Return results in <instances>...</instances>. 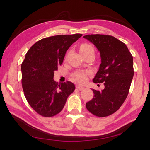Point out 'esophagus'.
Listing matches in <instances>:
<instances>
[{"label": "esophagus", "mask_w": 150, "mask_h": 150, "mask_svg": "<svg viewBox=\"0 0 150 150\" xmlns=\"http://www.w3.org/2000/svg\"><path fill=\"white\" fill-rule=\"evenodd\" d=\"M76 88H77L79 90H82L84 89V87L81 86H80V85H77V86H76Z\"/></svg>", "instance_id": "esophagus-1"}]
</instances>
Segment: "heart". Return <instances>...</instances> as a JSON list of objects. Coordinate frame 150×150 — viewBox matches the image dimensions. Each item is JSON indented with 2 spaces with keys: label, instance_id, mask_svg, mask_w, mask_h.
I'll return each instance as SVG.
<instances>
[{
  "label": "heart",
  "instance_id": "1",
  "mask_svg": "<svg viewBox=\"0 0 150 150\" xmlns=\"http://www.w3.org/2000/svg\"><path fill=\"white\" fill-rule=\"evenodd\" d=\"M89 50L93 51V47H92L91 45H90V44H82V45L81 46L80 52H86V51H89ZM90 75H91V73L90 71H77L73 73L71 75V78L73 81L78 82V83L83 84L87 81L88 76H90Z\"/></svg>",
  "mask_w": 150,
  "mask_h": 150
}]
</instances>
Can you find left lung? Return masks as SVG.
<instances>
[{"instance_id":"obj_1","label":"left lung","mask_w":150,"mask_h":150,"mask_svg":"<svg viewBox=\"0 0 150 150\" xmlns=\"http://www.w3.org/2000/svg\"><path fill=\"white\" fill-rule=\"evenodd\" d=\"M83 37L100 52L101 64L93 82L104 85L100 91L93 90V98L86 107L95 116H109L119 109L128 95L134 75L133 57L126 44L113 36L96 34Z\"/></svg>"}]
</instances>
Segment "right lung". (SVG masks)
<instances>
[{
    "label": "right lung",
    "instance_id": "1",
    "mask_svg": "<svg viewBox=\"0 0 150 150\" xmlns=\"http://www.w3.org/2000/svg\"><path fill=\"white\" fill-rule=\"evenodd\" d=\"M82 35L76 33L44 38L35 43L26 54L21 64L22 89L28 103L40 115L51 117L60 113L74 91L72 82L58 84L53 79L66 51Z\"/></svg>",
    "mask_w": 150,
    "mask_h": 150
}]
</instances>
